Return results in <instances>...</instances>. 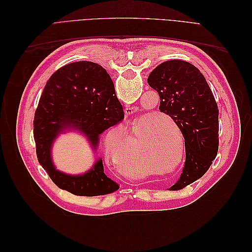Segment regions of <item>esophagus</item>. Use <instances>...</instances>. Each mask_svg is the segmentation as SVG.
I'll return each instance as SVG.
<instances>
[{
	"instance_id": "34e87169",
	"label": "esophagus",
	"mask_w": 252,
	"mask_h": 252,
	"mask_svg": "<svg viewBox=\"0 0 252 252\" xmlns=\"http://www.w3.org/2000/svg\"><path fill=\"white\" fill-rule=\"evenodd\" d=\"M134 109L132 108V107H127L126 109H125V116L126 117H131L132 116V114L134 113Z\"/></svg>"
}]
</instances>
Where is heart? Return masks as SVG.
Masks as SVG:
<instances>
[{
    "instance_id": "heart-1",
    "label": "heart",
    "mask_w": 252,
    "mask_h": 252,
    "mask_svg": "<svg viewBox=\"0 0 252 252\" xmlns=\"http://www.w3.org/2000/svg\"><path fill=\"white\" fill-rule=\"evenodd\" d=\"M166 123L180 133L172 120L156 118L155 112L145 113L136 120L130 136L124 128L112 129L105 138L106 156L128 177H143L146 167L155 168L174 151V135Z\"/></svg>"
}]
</instances>
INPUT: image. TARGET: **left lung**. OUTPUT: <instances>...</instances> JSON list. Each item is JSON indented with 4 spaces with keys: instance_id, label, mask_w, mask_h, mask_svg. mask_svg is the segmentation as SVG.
I'll use <instances>...</instances> for the list:
<instances>
[{
    "instance_id": "8db88e82",
    "label": "left lung",
    "mask_w": 252,
    "mask_h": 252,
    "mask_svg": "<svg viewBox=\"0 0 252 252\" xmlns=\"http://www.w3.org/2000/svg\"><path fill=\"white\" fill-rule=\"evenodd\" d=\"M147 82L159 95L158 109L168 114L184 136L185 165L170 187L182 189L202 178L218 155V105L204 75L185 61H166L151 71Z\"/></svg>"
}]
</instances>
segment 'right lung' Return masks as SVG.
Segmentation results:
<instances>
[{"label":"right lung","mask_w":252,"mask_h":252,"mask_svg":"<svg viewBox=\"0 0 252 252\" xmlns=\"http://www.w3.org/2000/svg\"><path fill=\"white\" fill-rule=\"evenodd\" d=\"M122 120L123 106L107 71L88 61L67 64L47 81L34 113L37 161L59 188L72 194L96 196L117 191L120 187L104 173L102 158L86 173L68 175L55 168L50 150L66 129L83 132L95 149L100 134Z\"/></svg>","instance_id":"add662e5"}]
</instances>
